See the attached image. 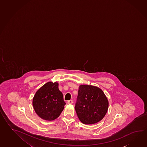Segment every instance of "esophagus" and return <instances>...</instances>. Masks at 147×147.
<instances>
[{
  "instance_id": "34e87169",
  "label": "esophagus",
  "mask_w": 147,
  "mask_h": 147,
  "mask_svg": "<svg viewBox=\"0 0 147 147\" xmlns=\"http://www.w3.org/2000/svg\"><path fill=\"white\" fill-rule=\"evenodd\" d=\"M73 102L72 100H69L67 101V103L69 104H73Z\"/></svg>"
}]
</instances>
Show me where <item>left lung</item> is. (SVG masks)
Segmentation results:
<instances>
[{
	"instance_id": "obj_1",
	"label": "left lung",
	"mask_w": 147,
	"mask_h": 147,
	"mask_svg": "<svg viewBox=\"0 0 147 147\" xmlns=\"http://www.w3.org/2000/svg\"><path fill=\"white\" fill-rule=\"evenodd\" d=\"M108 108V99L101 89L92 85L80 86L75 109L82 123L90 125L99 122Z\"/></svg>"
}]
</instances>
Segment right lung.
I'll list each match as a JSON object with an SVG mask.
<instances>
[{"instance_id":"1","label":"right lung","mask_w":147,"mask_h":147,"mask_svg":"<svg viewBox=\"0 0 147 147\" xmlns=\"http://www.w3.org/2000/svg\"><path fill=\"white\" fill-rule=\"evenodd\" d=\"M36 114L43 119L53 120L60 115L66 103L57 82H49L36 92L32 101Z\"/></svg>"}]
</instances>
